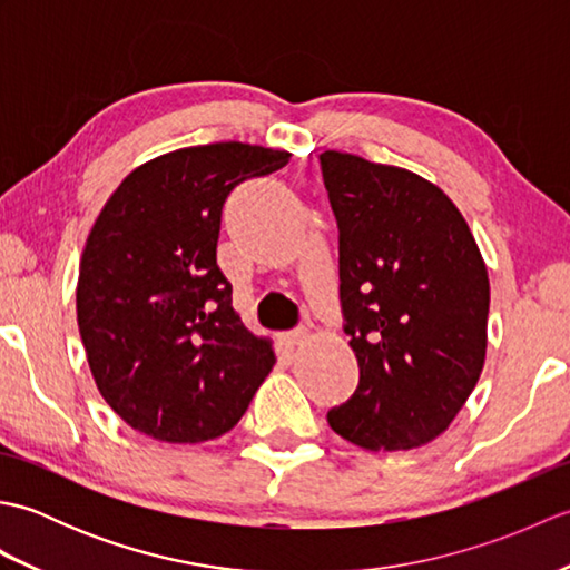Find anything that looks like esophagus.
I'll list each match as a JSON object with an SVG mask.
<instances>
[{
  "mask_svg": "<svg viewBox=\"0 0 570 570\" xmlns=\"http://www.w3.org/2000/svg\"><path fill=\"white\" fill-rule=\"evenodd\" d=\"M308 337V328H296L292 333H286V343L288 345H301Z\"/></svg>",
  "mask_w": 570,
  "mask_h": 570,
  "instance_id": "1",
  "label": "esophagus"
}]
</instances>
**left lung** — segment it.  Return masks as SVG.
Wrapping results in <instances>:
<instances>
[{"label": "left lung", "instance_id": "1", "mask_svg": "<svg viewBox=\"0 0 570 570\" xmlns=\"http://www.w3.org/2000/svg\"><path fill=\"white\" fill-rule=\"evenodd\" d=\"M341 229V304L360 384L328 411L365 451H409L451 426L488 353L490 278L465 217L431 180L323 151Z\"/></svg>", "mask_w": 570, "mask_h": 570}]
</instances>
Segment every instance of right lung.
<instances>
[{"mask_svg": "<svg viewBox=\"0 0 570 570\" xmlns=\"http://www.w3.org/2000/svg\"><path fill=\"white\" fill-rule=\"evenodd\" d=\"M288 151L217 141L137 166L105 203L80 257L78 328L95 384L131 429L166 443L217 439L274 367L217 266L225 198Z\"/></svg>", "mask_w": 570, "mask_h": 570, "instance_id": "add662e5", "label": "right lung"}]
</instances>
